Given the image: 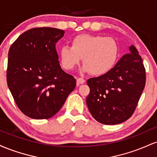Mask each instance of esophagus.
I'll list each match as a JSON object with an SVG mask.
<instances>
[{"label": "esophagus", "instance_id": "obj_1", "mask_svg": "<svg viewBox=\"0 0 157 157\" xmlns=\"http://www.w3.org/2000/svg\"><path fill=\"white\" fill-rule=\"evenodd\" d=\"M85 79L82 78V77H79V78H77V86H80V84H82L85 82Z\"/></svg>", "mask_w": 157, "mask_h": 157}]
</instances>
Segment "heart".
<instances>
[{"instance_id": "b5f03b06", "label": "heart", "mask_w": 157, "mask_h": 157, "mask_svg": "<svg viewBox=\"0 0 157 157\" xmlns=\"http://www.w3.org/2000/svg\"><path fill=\"white\" fill-rule=\"evenodd\" d=\"M119 45L112 37L102 35H80L71 41V47L60 50L61 64L67 71H72L82 58L83 70L99 76L113 67L119 56Z\"/></svg>"}]
</instances>
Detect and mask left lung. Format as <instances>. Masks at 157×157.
<instances>
[{
	"mask_svg": "<svg viewBox=\"0 0 157 157\" xmlns=\"http://www.w3.org/2000/svg\"><path fill=\"white\" fill-rule=\"evenodd\" d=\"M105 75L90 78L86 103L97 121L116 125L134 113L145 86L146 74L141 56L134 46Z\"/></svg>",
	"mask_w": 157,
	"mask_h": 157,
	"instance_id": "obj_1",
	"label": "left lung"
}]
</instances>
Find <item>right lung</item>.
Masks as SVG:
<instances>
[{
    "label": "right lung",
    "mask_w": 157,
    "mask_h": 157,
    "mask_svg": "<svg viewBox=\"0 0 157 157\" xmlns=\"http://www.w3.org/2000/svg\"><path fill=\"white\" fill-rule=\"evenodd\" d=\"M63 30L37 27L23 32L9 51L6 81L21 112L36 120L59 111L76 86V80L61 68L56 43Z\"/></svg>",
    "instance_id": "add662e5"
}]
</instances>
